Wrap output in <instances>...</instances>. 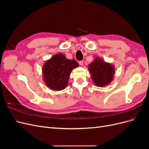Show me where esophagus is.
Instances as JSON below:
<instances>
[{"mask_svg":"<svg viewBox=\"0 0 149 149\" xmlns=\"http://www.w3.org/2000/svg\"><path fill=\"white\" fill-rule=\"evenodd\" d=\"M79 65L81 66H83V61H79Z\"/></svg>","mask_w":149,"mask_h":149,"instance_id":"34e87169","label":"esophagus"}]
</instances>
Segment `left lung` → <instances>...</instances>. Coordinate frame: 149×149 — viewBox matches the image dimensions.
<instances>
[{
  "mask_svg": "<svg viewBox=\"0 0 149 149\" xmlns=\"http://www.w3.org/2000/svg\"><path fill=\"white\" fill-rule=\"evenodd\" d=\"M88 70L94 84L98 87H104L110 84L115 74L114 66L100 57L94 58L88 65Z\"/></svg>",
  "mask_w": 149,
  "mask_h": 149,
  "instance_id": "8db88e82",
  "label": "left lung"
}]
</instances>
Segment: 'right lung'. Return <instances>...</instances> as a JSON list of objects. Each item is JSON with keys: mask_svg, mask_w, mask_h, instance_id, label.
<instances>
[{"mask_svg": "<svg viewBox=\"0 0 149 149\" xmlns=\"http://www.w3.org/2000/svg\"><path fill=\"white\" fill-rule=\"evenodd\" d=\"M78 66L75 60L67 59L61 53L56 54L44 63L42 74L45 84L53 91L64 89L72 70Z\"/></svg>", "mask_w": 149, "mask_h": 149, "instance_id": "add662e5", "label": "right lung"}]
</instances>
